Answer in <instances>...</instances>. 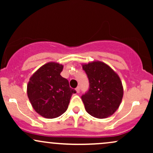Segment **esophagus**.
<instances>
[{"mask_svg":"<svg viewBox=\"0 0 153 153\" xmlns=\"http://www.w3.org/2000/svg\"><path fill=\"white\" fill-rule=\"evenodd\" d=\"M75 90H76V91H77V93H79L80 92V87H77L76 88H75Z\"/></svg>","mask_w":153,"mask_h":153,"instance_id":"34e87169","label":"esophagus"}]
</instances>
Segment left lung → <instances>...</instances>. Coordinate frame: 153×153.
<instances>
[{
	"label": "left lung",
	"mask_w": 153,
	"mask_h": 153,
	"mask_svg": "<svg viewBox=\"0 0 153 153\" xmlns=\"http://www.w3.org/2000/svg\"><path fill=\"white\" fill-rule=\"evenodd\" d=\"M89 88L81 99L86 111L92 117L104 119L117 110L123 97V87L118 75L101 62L82 65Z\"/></svg>",
	"instance_id": "1"
}]
</instances>
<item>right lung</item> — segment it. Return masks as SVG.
I'll return each mask as SVG.
<instances>
[{"label":"right lung","instance_id":"right-lung-1","mask_svg":"<svg viewBox=\"0 0 153 153\" xmlns=\"http://www.w3.org/2000/svg\"><path fill=\"white\" fill-rule=\"evenodd\" d=\"M63 66L49 62L39 68L29 80L27 94L36 112L47 119L58 117L68 109L71 96L76 93L60 73Z\"/></svg>","mask_w":153,"mask_h":153}]
</instances>
